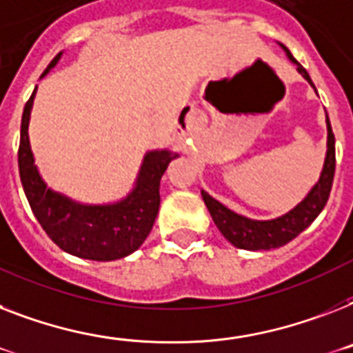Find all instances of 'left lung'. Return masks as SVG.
<instances>
[{
    "mask_svg": "<svg viewBox=\"0 0 353 353\" xmlns=\"http://www.w3.org/2000/svg\"><path fill=\"white\" fill-rule=\"evenodd\" d=\"M281 47L286 52V56L290 57V61L297 65V72L314 87L308 72L296 61V57L292 56L290 50L285 45H281ZM326 128H328V143H326L328 150H326L325 167L321 172L319 181L308 192V196L285 216L270 219V221H254V219H248V217H243L236 212L228 210L225 205H221L217 199H214L205 190H201L203 201H205L206 208L210 212L212 219L219 228V232L232 245L237 246V248H243V250L279 248V246L290 243L294 237L299 236L301 232L314 223V219L319 216L321 210L325 208L326 201H328V197H330L335 174V137L328 116H326Z\"/></svg>",
    "mask_w": 353,
    "mask_h": 353,
    "instance_id": "obj_1",
    "label": "left lung"
}]
</instances>
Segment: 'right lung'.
I'll return each mask as SVG.
<instances>
[{
  "label": "right lung",
  "mask_w": 353,
  "mask_h": 353,
  "mask_svg": "<svg viewBox=\"0 0 353 353\" xmlns=\"http://www.w3.org/2000/svg\"><path fill=\"white\" fill-rule=\"evenodd\" d=\"M61 52L45 68V74L56 67ZM32 96L23 108L21 137L18 165L23 190L34 216L47 236L61 250L92 261H114L136 252L150 234L159 210V181L168 163L177 154L152 150L143 159L134 190L125 199L112 205H81L47 188L39 176L28 141V121L32 110Z\"/></svg>",
  "instance_id": "obj_1"
}]
</instances>
